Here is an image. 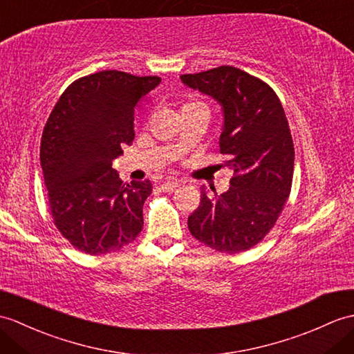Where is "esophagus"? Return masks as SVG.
<instances>
[{
    "mask_svg": "<svg viewBox=\"0 0 354 354\" xmlns=\"http://www.w3.org/2000/svg\"><path fill=\"white\" fill-rule=\"evenodd\" d=\"M178 187H179V184H178V183H164V184H161V185H160V188H161V190H162L164 193H171V192H175Z\"/></svg>",
    "mask_w": 354,
    "mask_h": 354,
    "instance_id": "34e87169",
    "label": "esophagus"
}]
</instances>
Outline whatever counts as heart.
I'll use <instances>...</instances> for the list:
<instances>
[{
	"mask_svg": "<svg viewBox=\"0 0 354 354\" xmlns=\"http://www.w3.org/2000/svg\"><path fill=\"white\" fill-rule=\"evenodd\" d=\"M197 106H205V105L201 104V102H190V104L184 105V109H197ZM184 109H183V110H184Z\"/></svg>",
	"mask_w": 354,
	"mask_h": 354,
	"instance_id": "obj_1",
	"label": "heart"
}]
</instances>
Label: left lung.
Returning a JSON list of instances; mask_svg holds the SVG:
<instances>
[{
	"label": "left lung",
	"instance_id": "obj_1",
	"mask_svg": "<svg viewBox=\"0 0 354 354\" xmlns=\"http://www.w3.org/2000/svg\"><path fill=\"white\" fill-rule=\"evenodd\" d=\"M180 81L220 105V153L234 171L223 194L202 187L188 229L218 252L248 250L274 226L291 192L294 146L283 106L264 81L232 66L187 73Z\"/></svg>",
	"mask_w": 354,
	"mask_h": 354
}]
</instances>
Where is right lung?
<instances>
[{
	"mask_svg": "<svg viewBox=\"0 0 354 354\" xmlns=\"http://www.w3.org/2000/svg\"><path fill=\"white\" fill-rule=\"evenodd\" d=\"M161 83L102 71L64 90L40 143V167L57 229L88 254L116 252L143 227L149 179L123 184L113 161L133 145L136 106Z\"/></svg>",
	"mask_w": 354,
	"mask_h": 354,
	"instance_id": "right-lung-1",
	"label": "right lung"
}]
</instances>
